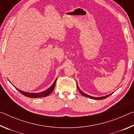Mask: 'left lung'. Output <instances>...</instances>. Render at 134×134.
<instances>
[{"label": "left lung", "mask_w": 134, "mask_h": 134, "mask_svg": "<svg viewBox=\"0 0 134 134\" xmlns=\"http://www.w3.org/2000/svg\"><path fill=\"white\" fill-rule=\"evenodd\" d=\"M77 87L79 91L80 92V93H81V94H82L83 96H85V97H89V98H90V99H95V100H102V99H106V98H107V97H108V96H110V95L113 93H112L109 94H108V95H106V96H102V97H93V96H90V95H88V94H87L86 93H84V92H83L82 91H81V90L80 89V88L79 87V86H78V85H77Z\"/></svg>", "instance_id": "1"}]
</instances>
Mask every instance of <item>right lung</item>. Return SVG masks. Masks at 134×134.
Listing matches in <instances>:
<instances>
[{
    "label": "right lung",
    "instance_id": "1",
    "mask_svg": "<svg viewBox=\"0 0 134 134\" xmlns=\"http://www.w3.org/2000/svg\"><path fill=\"white\" fill-rule=\"evenodd\" d=\"M57 81V79H55V80L54 81V82L53 83V85H51L50 87H49L48 89H47L45 91H43L42 92H40V93H28V92H25L24 91H22V90H19L17 89L16 87H14L18 91H19L20 93H21L22 94H24V96H25L26 97H31V98H39V97H46L47 96L52 93V92L54 90V87H55V83Z\"/></svg>",
    "mask_w": 134,
    "mask_h": 134
}]
</instances>
